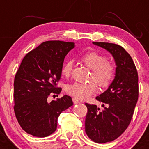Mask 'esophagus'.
Masks as SVG:
<instances>
[{
  "label": "esophagus",
  "mask_w": 149,
  "mask_h": 149,
  "mask_svg": "<svg viewBox=\"0 0 149 149\" xmlns=\"http://www.w3.org/2000/svg\"><path fill=\"white\" fill-rule=\"evenodd\" d=\"M73 103H74V104H78V103L80 102V101H79V100H77L76 98H74V97L73 98Z\"/></svg>",
  "instance_id": "1"
}]
</instances>
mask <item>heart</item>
I'll use <instances>...</instances> for the list:
<instances>
[{
	"label": "heart",
	"instance_id": "obj_1",
	"mask_svg": "<svg viewBox=\"0 0 149 149\" xmlns=\"http://www.w3.org/2000/svg\"><path fill=\"white\" fill-rule=\"evenodd\" d=\"M81 62L91 69L90 79L93 81L88 83H75L66 86L65 91L74 98L84 100L88 98L97 91V83L101 88H107L114 81L116 68L113 62L107 60L106 55L96 51H89L80 57ZM73 67L71 61H66L61 69V74L65 77L70 76Z\"/></svg>",
	"mask_w": 149,
	"mask_h": 149
}]
</instances>
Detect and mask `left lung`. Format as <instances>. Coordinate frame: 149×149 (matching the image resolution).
<instances>
[{
	"instance_id": "left-lung-1",
	"label": "left lung",
	"mask_w": 149,
	"mask_h": 149,
	"mask_svg": "<svg viewBox=\"0 0 149 149\" xmlns=\"http://www.w3.org/2000/svg\"><path fill=\"white\" fill-rule=\"evenodd\" d=\"M93 44L109 51L117 65L112 83L96 97L103 103L102 110L97 105L85 103L88 109L86 133L94 142L104 143L118 139L130 123L139 99V76L131 56L123 47L108 42Z\"/></svg>"
}]
</instances>
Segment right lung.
<instances>
[{
  "label": "right lung",
  "mask_w": 149,
  "mask_h": 149,
  "mask_svg": "<svg viewBox=\"0 0 149 149\" xmlns=\"http://www.w3.org/2000/svg\"><path fill=\"white\" fill-rule=\"evenodd\" d=\"M74 43L52 40L42 43L28 52L14 79L15 115L22 128L35 137L44 138L56 130L58 118L73 104L64 95L48 102L49 95L61 94L58 87L65 55Z\"/></svg>",
  "instance_id": "right-lung-1"
}]
</instances>
